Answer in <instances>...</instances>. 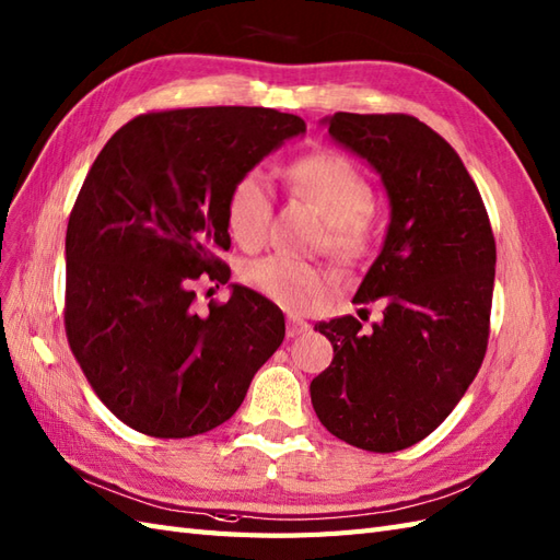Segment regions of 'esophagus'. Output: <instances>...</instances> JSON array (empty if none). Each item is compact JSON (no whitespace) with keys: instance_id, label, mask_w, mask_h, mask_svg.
<instances>
[{"instance_id":"34e87169","label":"esophagus","mask_w":560,"mask_h":560,"mask_svg":"<svg viewBox=\"0 0 560 560\" xmlns=\"http://www.w3.org/2000/svg\"><path fill=\"white\" fill-rule=\"evenodd\" d=\"M312 327L310 324L305 322V319H301V317H295V315H289V329H285V334L291 336V339H295V336H301V334H307Z\"/></svg>"}]
</instances>
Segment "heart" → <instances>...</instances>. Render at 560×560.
Segmentation results:
<instances>
[{"instance_id":"b5f03b06","label":"heart","mask_w":560,"mask_h":560,"mask_svg":"<svg viewBox=\"0 0 560 560\" xmlns=\"http://www.w3.org/2000/svg\"><path fill=\"white\" fill-rule=\"evenodd\" d=\"M289 186L327 219V243L341 259H355L372 238V188L355 164L339 152H312L285 168ZM275 200L269 180L250 168L238 176L226 198V226L243 248H257L267 238ZM243 279L285 310L303 312L317 305L331 289L327 269L285 255L255 259Z\"/></svg>"}]
</instances>
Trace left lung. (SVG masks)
I'll use <instances>...</instances> for the list:
<instances>
[{"label": "left lung", "mask_w": 560, "mask_h": 560, "mask_svg": "<svg viewBox=\"0 0 560 560\" xmlns=\"http://www.w3.org/2000/svg\"><path fill=\"white\" fill-rule=\"evenodd\" d=\"M322 124L382 176L392 221L353 298L382 301L384 317L315 324L334 360L310 384L312 408L346 444L394 453L432 434L482 368L497 243L458 152L427 124L348 112Z\"/></svg>", "instance_id": "obj_1"}]
</instances>
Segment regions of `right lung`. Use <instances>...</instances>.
<instances>
[{"mask_svg": "<svg viewBox=\"0 0 560 560\" xmlns=\"http://www.w3.org/2000/svg\"><path fill=\"white\" fill-rule=\"evenodd\" d=\"M301 133V116L265 107L150 112L90 166L67 229L63 324L93 392L136 432H210L281 346L265 295L233 283L200 315L192 283L231 279L217 257L231 248L229 190Z\"/></svg>", "mask_w": 560, "mask_h": 560, "instance_id": "add662e5", "label": "right lung"}]
</instances>
